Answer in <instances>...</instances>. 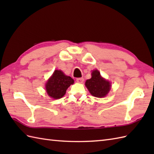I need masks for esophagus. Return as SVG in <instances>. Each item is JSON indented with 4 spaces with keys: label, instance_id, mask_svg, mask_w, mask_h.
<instances>
[{
    "label": "esophagus",
    "instance_id": "esophagus-1",
    "mask_svg": "<svg viewBox=\"0 0 154 154\" xmlns=\"http://www.w3.org/2000/svg\"><path fill=\"white\" fill-rule=\"evenodd\" d=\"M77 82L79 83H83L84 82V79L83 77H80V78H77Z\"/></svg>",
    "mask_w": 154,
    "mask_h": 154
}]
</instances>
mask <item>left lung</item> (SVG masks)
I'll return each mask as SVG.
<instances>
[{"label": "left lung", "mask_w": 154, "mask_h": 154, "mask_svg": "<svg viewBox=\"0 0 154 154\" xmlns=\"http://www.w3.org/2000/svg\"><path fill=\"white\" fill-rule=\"evenodd\" d=\"M85 85L93 96L102 98L105 97L110 89V83L100 76L99 71L92 72V77L85 82Z\"/></svg>", "instance_id": "1"}]
</instances>
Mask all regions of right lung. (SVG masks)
Wrapping results in <instances>:
<instances>
[{
	"instance_id": "right-lung-1",
	"label": "right lung",
	"mask_w": 154,
	"mask_h": 154,
	"mask_svg": "<svg viewBox=\"0 0 154 154\" xmlns=\"http://www.w3.org/2000/svg\"><path fill=\"white\" fill-rule=\"evenodd\" d=\"M73 83L74 80L71 77L66 76L60 70H55L46 83L45 89L48 95L53 99H60Z\"/></svg>"
}]
</instances>
